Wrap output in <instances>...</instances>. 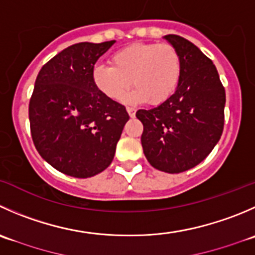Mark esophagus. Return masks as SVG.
Returning a JSON list of instances; mask_svg holds the SVG:
<instances>
[{"mask_svg":"<svg viewBox=\"0 0 255 255\" xmlns=\"http://www.w3.org/2000/svg\"><path fill=\"white\" fill-rule=\"evenodd\" d=\"M127 112H128V115H129L130 118H134V116H135V110H134V108L128 107L127 108Z\"/></svg>","mask_w":255,"mask_h":255,"instance_id":"1","label":"esophagus"}]
</instances>
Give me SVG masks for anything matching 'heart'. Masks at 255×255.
Masks as SVG:
<instances>
[{
    "mask_svg": "<svg viewBox=\"0 0 255 255\" xmlns=\"http://www.w3.org/2000/svg\"><path fill=\"white\" fill-rule=\"evenodd\" d=\"M111 66H96L92 82L110 100L123 97L130 85L135 87L126 102L159 106L169 100L182 75L180 54L169 43H133L111 57Z\"/></svg>",
    "mask_w": 255,
    "mask_h": 255,
    "instance_id": "1",
    "label": "heart"
}]
</instances>
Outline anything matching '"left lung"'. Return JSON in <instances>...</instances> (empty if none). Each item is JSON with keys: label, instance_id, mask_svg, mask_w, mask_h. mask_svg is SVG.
Wrapping results in <instances>:
<instances>
[{"label": "left lung", "instance_id": "obj_1", "mask_svg": "<svg viewBox=\"0 0 255 255\" xmlns=\"http://www.w3.org/2000/svg\"><path fill=\"white\" fill-rule=\"evenodd\" d=\"M164 38L179 52L182 75L172 97L152 110H139L143 152L152 167L180 173L212 152L224 127L226 91L218 71L196 44L177 34Z\"/></svg>", "mask_w": 255, "mask_h": 255}]
</instances>
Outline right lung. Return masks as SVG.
Segmentation results:
<instances>
[{"label": "right lung", "mask_w": 255, "mask_h": 255, "mask_svg": "<svg viewBox=\"0 0 255 255\" xmlns=\"http://www.w3.org/2000/svg\"><path fill=\"white\" fill-rule=\"evenodd\" d=\"M115 42L67 47L47 62L34 82L28 107L34 147L71 177L105 170L129 120L125 106L105 97L92 82L95 63Z\"/></svg>", "instance_id": "1"}]
</instances>
